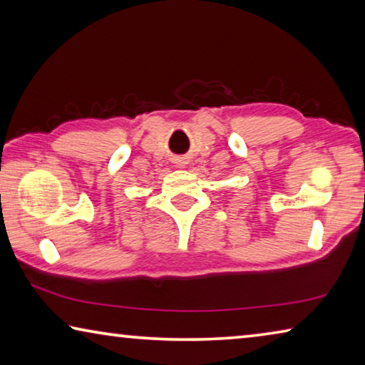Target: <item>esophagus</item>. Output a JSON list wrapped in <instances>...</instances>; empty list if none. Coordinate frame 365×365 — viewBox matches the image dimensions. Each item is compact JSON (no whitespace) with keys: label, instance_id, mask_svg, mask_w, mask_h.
<instances>
[{"label":"esophagus","instance_id":"esophagus-1","mask_svg":"<svg viewBox=\"0 0 365 365\" xmlns=\"http://www.w3.org/2000/svg\"><path fill=\"white\" fill-rule=\"evenodd\" d=\"M188 164V160L185 159V158H178V159H175V165L177 168H185V165Z\"/></svg>","mask_w":365,"mask_h":365}]
</instances>
